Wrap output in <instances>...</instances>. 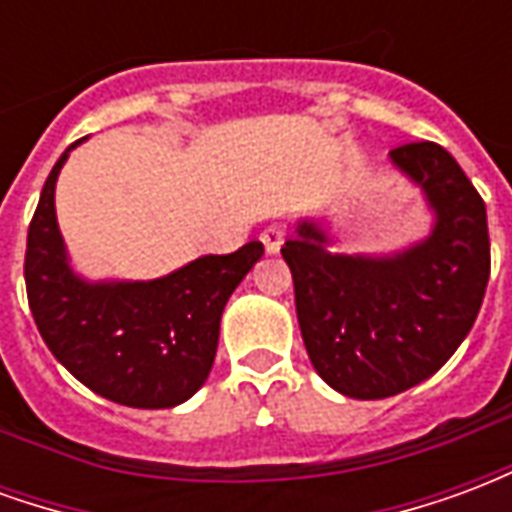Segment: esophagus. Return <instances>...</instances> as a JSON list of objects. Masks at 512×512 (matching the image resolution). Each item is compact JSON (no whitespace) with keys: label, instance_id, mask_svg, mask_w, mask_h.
Segmentation results:
<instances>
[{"label":"esophagus","instance_id":"esophagus-1","mask_svg":"<svg viewBox=\"0 0 512 512\" xmlns=\"http://www.w3.org/2000/svg\"><path fill=\"white\" fill-rule=\"evenodd\" d=\"M285 238H288V230H285L282 224H271V227H266V230L260 233V241L266 246L268 255H277L279 249H282V244H285Z\"/></svg>","mask_w":512,"mask_h":512}]
</instances>
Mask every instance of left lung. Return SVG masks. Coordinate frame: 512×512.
Segmentation results:
<instances>
[{
  "label": "left lung",
  "instance_id": "8db88e82",
  "mask_svg": "<svg viewBox=\"0 0 512 512\" xmlns=\"http://www.w3.org/2000/svg\"><path fill=\"white\" fill-rule=\"evenodd\" d=\"M389 158L436 213L425 241L389 257L332 255L323 227L304 219L282 246L312 367L356 400L433 376L472 332L491 274L485 202L458 161L436 142Z\"/></svg>",
  "mask_w": 512,
  "mask_h": 512
}]
</instances>
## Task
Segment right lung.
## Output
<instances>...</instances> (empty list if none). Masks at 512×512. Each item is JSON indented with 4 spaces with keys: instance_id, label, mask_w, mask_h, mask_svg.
Wrapping results in <instances>:
<instances>
[{
    "instance_id": "add662e5",
    "label": "right lung",
    "mask_w": 512,
    "mask_h": 512,
    "mask_svg": "<svg viewBox=\"0 0 512 512\" xmlns=\"http://www.w3.org/2000/svg\"><path fill=\"white\" fill-rule=\"evenodd\" d=\"M79 142L54 164L29 222L32 318L57 362L95 395L131 408L180 406L211 373L224 304L263 257V244L197 257L150 282H87L68 266L54 213L57 175Z\"/></svg>"
}]
</instances>
